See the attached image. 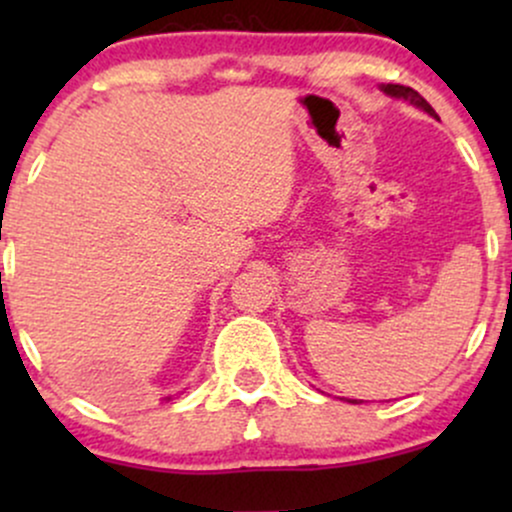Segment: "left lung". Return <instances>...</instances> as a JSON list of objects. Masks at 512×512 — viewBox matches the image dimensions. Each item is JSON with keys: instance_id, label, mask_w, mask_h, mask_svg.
Segmentation results:
<instances>
[{"instance_id": "left-lung-1", "label": "left lung", "mask_w": 512, "mask_h": 512, "mask_svg": "<svg viewBox=\"0 0 512 512\" xmlns=\"http://www.w3.org/2000/svg\"><path fill=\"white\" fill-rule=\"evenodd\" d=\"M380 91H383L385 96L395 98V101H404V103L414 105V108L424 110V113H428L431 117H438V115H436V110H433L431 105L426 103V98H421L419 93L414 91V88H409V86H399V84H383V86H380ZM354 402H356V399H354Z\"/></svg>"}]
</instances>
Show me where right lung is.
<instances>
[{
    "label": "right lung",
    "instance_id": "1",
    "mask_svg": "<svg viewBox=\"0 0 512 512\" xmlns=\"http://www.w3.org/2000/svg\"><path fill=\"white\" fill-rule=\"evenodd\" d=\"M168 399H170V397H168Z\"/></svg>",
    "mask_w": 512,
    "mask_h": 512
}]
</instances>
